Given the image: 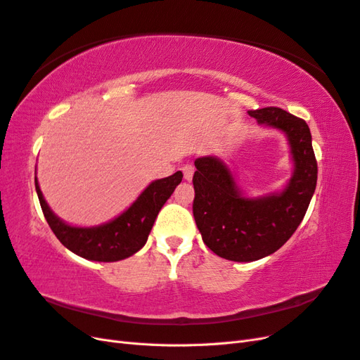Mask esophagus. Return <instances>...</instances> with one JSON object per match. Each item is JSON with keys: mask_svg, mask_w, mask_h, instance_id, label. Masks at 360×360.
I'll list each match as a JSON object with an SVG mask.
<instances>
[{"mask_svg": "<svg viewBox=\"0 0 360 360\" xmlns=\"http://www.w3.org/2000/svg\"><path fill=\"white\" fill-rule=\"evenodd\" d=\"M183 174H184V179H186L188 181L192 180L193 177V171H195V167L192 165V163H186V165H183Z\"/></svg>", "mask_w": 360, "mask_h": 360, "instance_id": "esophagus-1", "label": "esophagus"}]
</instances>
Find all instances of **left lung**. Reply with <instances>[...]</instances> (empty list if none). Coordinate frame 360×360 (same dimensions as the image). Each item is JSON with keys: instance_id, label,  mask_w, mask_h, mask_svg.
<instances>
[{"instance_id": "left-lung-1", "label": "left lung", "mask_w": 360, "mask_h": 360, "mask_svg": "<svg viewBox=\"0 0 360 360\" xmlns=\"http://www.w3.org/2000/svg\"><path fill=\"white\" fill-rule=\"evenodd\" d=\"M259 124L287 135L294 172L285 189L246 198L225 163L213 156L195 160L193 217L202 240L216 255L231 261H257L284 245L297 230L317 184V160L304 120L281 108L248 111Z\"/></svg>"}]
</instances>
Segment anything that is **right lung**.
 Instances as JSON below:
<instances>
[{
    "label": "right lung",
    "instance_id": "add662e5",
    "mask_svg": "<svg viewBox=\"0 0 360 360\" xmlns=\"http://www.w3.org/2000/svg\"><path fill=\"white\" fill-rule=\"evenodd\" d=\"M181 171H177L169 177L155 180L124 213L111 222L91 228L72 226L63 222L43 198L37 177L34 181L41 212L58 240L73 254L85 259L111 263L134 255L146 245L158 213L181 181Z\"/></svg>",
    "mask_w": 360,
    "mask_h": 360
}]
</instances>
